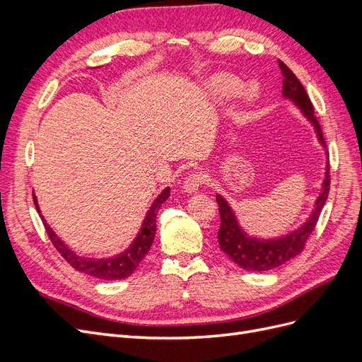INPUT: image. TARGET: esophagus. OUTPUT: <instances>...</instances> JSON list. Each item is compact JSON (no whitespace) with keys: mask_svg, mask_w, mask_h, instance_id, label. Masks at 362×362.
I'll use <instances>...</instances> for the list:
<instances>
[{"mask_svg":"<svg viewBox=\"0 0 362 362\" xmlns=\"http://www.w3.org/2000/svg\"><path fill=\"white\" fill-rule=\"evenodd\" d=\"M204 181H205V175L202 172H193V173L189 175L187 178H185L182 187H184L185 192L193 193V192H196V190L201 187V185L204 184Z\"/></svg>","mask_w":362,"mask_h":362,"instance_id":"1","label":"esophagus"}]
</instances>
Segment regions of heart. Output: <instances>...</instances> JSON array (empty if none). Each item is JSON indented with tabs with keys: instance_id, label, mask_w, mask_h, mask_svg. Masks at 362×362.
Returning a JSON list of instances; mask_svg holds the SVG:
<instances>
[{
	"instance_id": "1",
	"label": "heart",
	"mask_w": 362,
	"mask_h": 362,
	"mask_svg": "<svg viewBox=\"0 0 362 362\" xmlns=\"http://www.w3.org/2000/svg\"><path fill=\"white\" fill-rule=\"evenodd\" d=\"M240 89V83L231 75H218L211 81V90L216 96L233 95Z\"/></svg>"
}]
</instances>
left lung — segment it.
<instances>
[{
  "label": "left lung",
  "instance_id": "8db88e82",
  "mask_svg": "<svg viewBox=\"0 0 362 362\" xmlns=\"http://www.w3.org/2000/svg\"><path fill=\"white\" fill-rule=\"evenodd\" d=\"M279 69L282 74V93L284 96L290 98L296 104H298L305 116L308 117L313 125L315 127L317 136H319L320 144L326 146L325 137L322 133V127L314 115V107L308 93H306L305 87L299 81L298 76L293 74V71L287 66L286 63L278 60ZM329 185H331V175H329V163L326 168V177L323 181V192L320 193L319 199L315 202V210L313 211L311 217L308 218L302 228L294 231L286 237L278 240H267V242H261V240L249 238L245 233L240 229L235 216L231 211V208L226 204L222 196L216 194V201L218 204V213H221V228H218V246L225 252V254L231 258L235 264H238L245 270L250 272H267L272 269H276L287 261L299 255L305 249L306 240L313 234L314 228L319 222V217L322 213V208L329 194Z\"/></svg>",
  "mask_w": 362,
  "mask_h": 362
}]
</instances>
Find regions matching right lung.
Here are the masks:
<instances>
[{"mask_svg":"<svg viewBox=\"0 0 362 362\" xmlns=\"http://www.w3.org/2000/svg\"><path fill=\"white\" fill-rule=\"evenodd\" d=\"M169 194H170V189L163 190L161 194H158V198L154 201V204H152L151 210L148 211V214L145 217V222H144V225H141V231L136 237L134 243L131 245L124 252V254H120V255L113 257V258L92 259V258L78 257L76 254H74V252L66 245H64L56 234L52 233V229L47 225L45 221H43V223H45L47 234L51 240V243L54 245V247L57 249L59 254L64 259H66L75 270L86 273V275H90L93 278L104 279V281L124 279V278H128L131 273H133L137 269V266L140 264V261L145 258V255L148 254V250L151 249L152 242H154V237H156L157 211H158V208L161 206V204L169 198ZM33 201H35L36 210L39 211V206H37V201H36L35 194H33Z\"/></svg>","mask_w":362,"mask_h":362,"instance_id":"1","label":"right lung"}]
</instances>
